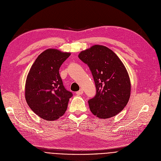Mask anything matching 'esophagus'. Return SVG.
Wrapping results in <instances>:
<instances>
[{
    "instance_id": "1",
    "label": "esophagus",
    "mask_w": 161,
    "mask_h": 161,
    "mask_svg": "<svg viewBox=\"0 0 161 161\" xmlns=\"http://www.w3.org/2000/svg\"><path fill=\"white\" fill-rule=\"evenodd\" d=\"M83 89H80L78 92H76V94L77 95H81V94H83Z\"/></svg>"
}]
</instances>
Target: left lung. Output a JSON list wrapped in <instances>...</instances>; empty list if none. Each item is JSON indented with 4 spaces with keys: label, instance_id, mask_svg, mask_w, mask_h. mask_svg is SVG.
<instances>
[{
    "label": "left lung",
    "instance_id": "1",
    "mask_svg": "<svg viewBox=\"0 0 161 161\" xmlns=\"http://www.w3.org/2000/svg\"><path fill=\"white\" fill-rule=\"evenodd\" d=\"M78 57L89 66L95 83L96 95L88 101L92 113L103 119L120 113L131 92L129 75L120 59L108 47L98 45L81 51Z\"/></svg>",
    "mask_w": 161,
    "mask_h": 161
}]
</instances>
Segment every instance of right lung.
<instances>
[{
	"label": "right lung",
	"instance_id": "obj_1",
	"mask_svg": "<svg viewBox=\"0 0 161 161\" xmlns=\"http://www.w3.org/2000/svg\"><path fill=\"white\" fill-rule=\"evenodd\" d=\"M69 55V53L48 48L38 56L27 76L26 102L44 120L58 119L65 113L73 95L65 89L59 74L60 67Z\"/></svg>",
	"mask_w": 161,
	"mask_h": 161
}]
</instances>
